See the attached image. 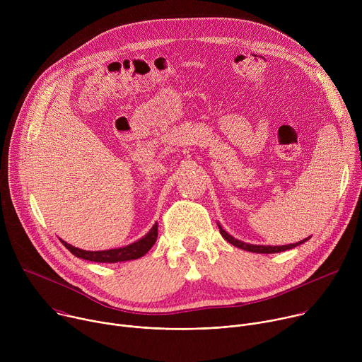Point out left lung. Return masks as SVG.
<instances>
[{
    "label": "left lung",
    "instance_id": "obj_1",
    "mask_svg": "<svg viewBox=\"0 0 362 362\" xmlns=\"http://www.w3.org/2000/svg\"><path fill=\"white\" fill-rule=\"evenodd\" d=\"M219 226V230H221V233H222V236L229 242V243H232L233 246H236V247H240V249H243V250H249V252H255V253H276V252H284V250H286V249H292V247H295V246H298V245H300V243H303L305 240H308V239H303V240H300V242H298V243H291V245H284V246H265V245H252V243H246V242H242V240H238V239H235L233 236H230L221 225H218Z\"/></svg>",
    "mask_w": 362,
    "mask_h": 362
}]
</instances>
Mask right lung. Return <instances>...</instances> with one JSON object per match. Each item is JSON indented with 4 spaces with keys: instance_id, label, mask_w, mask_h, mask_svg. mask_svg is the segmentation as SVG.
Instances as JSON below:
<instances>
[{
    "instance_id": "obj_1",
    "label": "right lung",
    "mask_w": 362,
    "mask_h": 362,
    "mask_svg": "<svg viewBox=\"0 0 362 362\" xmlns=\"http://www.w3.org/2000/svg\"><path fill=\"white\" fill-rule=\"evenodd\" d=\"M158 239V223H154L153 228L137 242L130 243L124 247H117V249H109V250H83L78 249L64 240L62 243L77 257H81V259L91 261V262H101V264H115V262H124V261H132V259H139L143 255H146L150 247L154 245Z\"/></svg>"
}]
</instances>
